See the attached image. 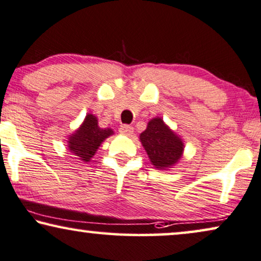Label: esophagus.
<instances>
[{"label":"esophagus","mask_w":261,"mask_h":261,"mask_svg":"<svg viewBox=\"0 0 261 261\" xmlns=\"http://www.w3.org/2000/svg\"><path fill=\"white\" fill-rule=\"evenodd\" d=\"M119 132L123 135H126V136H131L132 132H134V127L130 126V125H122L119 127Z\"/></svg>","instance_id":"1"}]
</instances>
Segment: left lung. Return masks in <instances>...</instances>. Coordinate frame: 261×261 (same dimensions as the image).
<instances>
[{
	"mask_svg": "<svg viewBox=\"0 0 261 261\" xmlns=\"http://www.w3.org/2000/svg\"><path fill=\"white\" fill-rule=\"evenodd\" d=\"M141 139L151 163L159 169H166L181 159L183 143L163 123V119L153 118L141 134Z\"/></svg>",
	"mask_w": 261,
	"mask_h": 261,
	"instance_id": "8db88e82",
	"label": "left lung"
}]
</instances>
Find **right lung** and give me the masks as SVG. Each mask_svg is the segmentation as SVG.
<instances>
[{
  "label": "right lung",
  "instance_id": "add662e5",
  "mask_svg": "<svg viewBox=\"0 0 261 261\" xmlns=\"http://www.w3.org/2000/svg\"><path fill=\"white\" fill-rule=\"evenodd\" d=\"M112 134L111 129H100L93 115H87L80 129L69 137L68 148L84 162H89L101 142Z\"/></svg>",
  "mask_w": 261,
  "mask_h": 261
}]
</instances>
